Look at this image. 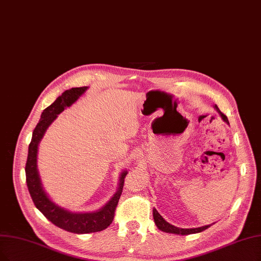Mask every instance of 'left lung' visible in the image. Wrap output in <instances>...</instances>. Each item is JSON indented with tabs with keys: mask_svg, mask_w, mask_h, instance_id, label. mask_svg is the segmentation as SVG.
<instances>
[{
	"mask_svg": "<svg viewBox=\"0 0 261 261\" xmlns=\"http://www.w3.org/2000/svg\"><path fill=\"white\" fill-rule=\"evenodd\" d=\"M216 110L221 113V116L223 118V120L229 124L227 117L225 114L218 109V107L215 105ZM153 217H154V222L156 224V226L159 227L160 230L164 231V232H169V233H175V234H192V233H198V232H201L205 229H207L210 227V225L207 226H203V227H199V228H191V229H184V228H179V227H175L169 223H167L164 218L162 217V215L156 211V209H153Z\"/></svg>",
	"mask_w": 261,
	"mask_h": 261,
	"instance_id": "obj_1",
	"label": "left lung"
}]
</instances>
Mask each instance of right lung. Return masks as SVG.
Segmentation results:
<instances>
[{
  "label": "right lung",
  "instance_id": "right-lung-1",
  "mask_svg": "<svg viewBox=\"0 0 261 261\" xmlns=\"http://www.w3.org/2000/svg\"><path fill=\"white\" fill-rule=\"evenodd\" d=\"M87 89V87H81L66 90L56 99L55 102H52L49 107L43 111L40 120L33 130V136L29 145V154L25 164L28 190L31 197H32L35 206L52 224L72 233H91L101 231L112 223L114 212H116V207L123 191L124 179L127 174L126 171L122 172L119 190L111 198V200L105 206H102L100 210L91 213H71L62 209V207L55 204L49 199L43 190L36 165L38 143L40 139L43 138L49 125L57 119L58 114H60L66 107L72 105L79 98V96L86 92Z\"/></svg>",
  "mask_w": 261,
  "mask_h": 261
}]
</instances>
